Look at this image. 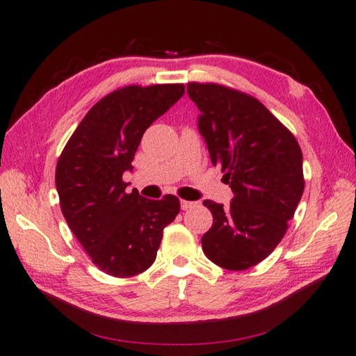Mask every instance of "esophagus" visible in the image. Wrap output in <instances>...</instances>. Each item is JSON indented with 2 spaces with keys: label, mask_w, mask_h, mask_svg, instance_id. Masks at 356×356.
I'll return each mask as SVG.
<instances>
[{
  "label": "esophagus",
  "mask_w": 356,
  "mask_h": 356,
  "mask_svg": "<svg viewBox=\"0 0 356 356\" xmlns=\"http://www.w3.org/2000/svg\"><path fill=\"white\" fill-rule=\"evenodd\" d=\"M196 206V202H191V201H185V200H182L180 201V207H182V210H188V209H191V207H195Z\"/></svg>",
  "instance_id": "34e87169"
}]
</instances>
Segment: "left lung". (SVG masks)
Masks as SVG:
<instances>
[{"instance_id": "left-lung-1", "label": "left lung", "mask_w": 356, "mask_h": 356, "mask_svg": "<svg viewBox=\"0 0 356 356\" xmlns=\"http://www.w3.org/2000/svg\"><path fill=\"white\" fill-rule=\"evenodd\" d=\"M210 160L234 193L227 207L204 201L213 216L202 251L240 272L268 257L284 237L305 190L297 138L252 95L216 83L186 84Z\"/></svg>"}]
</instances>
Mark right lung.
<instances>
[{"label": "right lung", "mask_w": 356, "mask_h": 356, "mask_svg": "<svg viewBox=\"0 0 356 356\" xmlns=\"http://www.w3.org/2000/svg\"><path fill=\"white\" fill-rule=\"evenodd\" d=\"M185 92L184 84H129L100 99L78 124L56 165V190L65 221L92 264L106 275L129 278L154 264L163 229L180 201L146 200L125 191L124 171L144 131Z\"/></svg>", "instance_id": "obj_1"}]
</instances>
